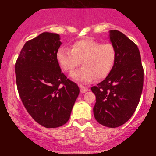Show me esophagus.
Returning a JSON list of instances; mask_svg holds the SVG:
<instances>
[{
  "mask_svg": "<svg viewBox=\"0 0 156 156\" xmlns=\"http://www.w3.org/2000/svg\"><path fill=\"white\" fill-rule=\"evenodd\" d=\"M79 87H80V92L82 93H84L86 92L87 91H88V88H87L86 87H84V86H82V85H79Z\"/></svg>",
  "mask_w": 156,
  "mask_h": 156,
  "instance_id": "esophagus-1",
  "label": "esophagus"
}]
</instances>
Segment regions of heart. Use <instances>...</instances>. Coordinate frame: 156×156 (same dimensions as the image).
I'll use <instances>...</instances> for the list:
<instances>
[{
	"instance_id": "1",
	"label": "heart",
	"mask_w": 156,
	"mask_h": 156,
	"mask_svg": "<svg viewBox=\"0 0 156 156\" xmlns=\"http://www.w3.org/2000/svg\"><path fill=\"white\" fill-rule=\"evenodd\" d=\"M117 51L111 42L102 43L93 39L77 41L72 49L61 48L56 58L64 72H71L81 62L83 67L71 74L75 80L83 83L90 82L94 78H105L116 63Z\"/></svg>"
}]
</instances>
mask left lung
<instances>
[{
  "label": "left lung",
  "mask_w": 156,
  "mask_h": 156,
  "mask_svg": "<svg viewBox=\"0 0 156 156\" xmlns=\"http://www.w3.org/2000/svg\"><path fill=\"white\" fill-rule=\"evenodd\" d=\"M110 39L117 51L116 63L105 80L91 90L96 96L94 118L114 128L125 124L135 112L142 92L144 69L133 41L117 30L110 31Z\"/></svg>",
  "instance_id": "left-lung-1"
}]
</instances>
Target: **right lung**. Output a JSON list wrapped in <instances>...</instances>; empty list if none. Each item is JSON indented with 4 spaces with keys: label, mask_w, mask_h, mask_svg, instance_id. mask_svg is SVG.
Instances as JSON below:
<instances>
[{
    "label": "right lung",
    "mask_w": 156,
    "mask_h": 156,
    "mask_svg": "<svg viewBox=\"0 0 156 156\" xmlns=\"http://www.w3.org/2000/svg\"><path fill=\"white\" fill-rule=\"evenodd\" d=\"M61 44L59 35L44 32L27 41L15 63L20 98L31 117L47 128L67 123L80 92L61 70Z\"/></svg>",
    "instance_id": "right-lung-1"
}]
</instances>
